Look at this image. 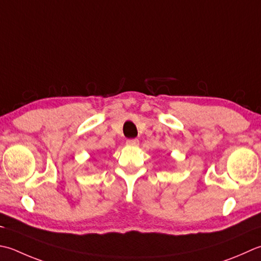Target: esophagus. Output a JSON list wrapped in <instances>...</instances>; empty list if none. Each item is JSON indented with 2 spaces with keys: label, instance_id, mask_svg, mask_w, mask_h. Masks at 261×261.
<instances>
[{
  "label": "esophagus",
  "instance_id": "esophagus-1",
  "mask_svg": "<svg viewBox=\"0 0 261 261\" xmlns=\"http://www.w3.org/2000/svg\"><path fill=\"white\" fill-rule=\"evenodd\" d=\"M126 145L131 146V147H136V146L139 145V140H138V139H129V140H126Z\"/></svg>",
  "mask_w": 261,
  "mask_h": 261
}]
</instances>
